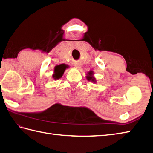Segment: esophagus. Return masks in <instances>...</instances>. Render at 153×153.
Instances as JSON below:
<instances>
[{"label":"esophagus","mask_w":153,"mask_h":153,"mask_svg":"<svg viewBox=\"0 0 153 153\" xmlns=\"http://www.w3.org/2000/svg\"><path fill=\"white\" fill-rule=\"evenodd\" d=\"M75 66H76V68H79V66H80V65H79V64H76V65H75Z\"/></svg>","instance_id":"esophagus-1"}]
</instances>
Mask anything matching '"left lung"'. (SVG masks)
<instances>
[{
  "label": "left lung",
  "instance_id": "8db88e82",
  "mask_svg": "<svg viewBox=\"0 0 153 153\" xmlns=\"http://www.w3.org/2000/svg\"><path fill=\"white\" fill-rule=\"evenodd\" d=\"M92 75H93L92 71H90V72H89V75L87 76V79L89 81H92V82H94L95 80V79H94V77H92Z\"/></svg>",
  "mask_w": 153,
  "mask_h": 153
}]
</instances>
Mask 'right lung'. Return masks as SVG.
Segmentation results:
<instances>
[{
	"instance_id": "right-lung-1",
	"label": "right lung",
	"mask_w": 153,
	"mask_h": 153,
	"mask_svg": "<svg viewBox=\"0 0 153 153\" xmlns=\"http://www.w3.org/2000/svg\"><path fill=\"white\" fill-rule=\"evenodd\" d=\"M66 67L64 66V65H58L54 68V74H53V77L54 79H58L60 78L62 76V75L64 72V70L66 69Z\"/></svg>"
}]
</instances>
